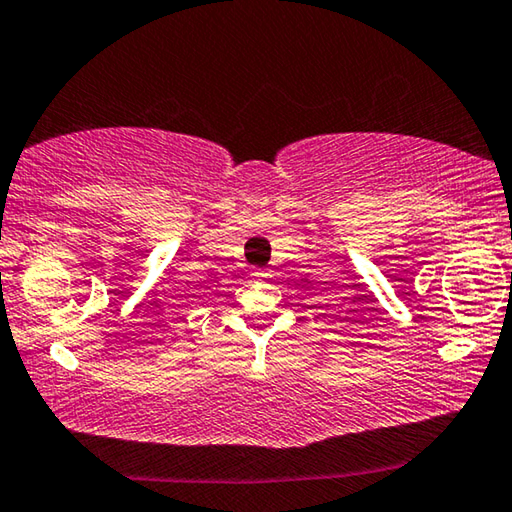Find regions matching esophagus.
Instances as JSON below:
<instances>
[{"instance_id":"1","label":"esophagus","mask_w":512,"mask_h":512,"mask_svg":"<svg viewBox=\"0 0 512 512\" xmlns=\"http://www.w3.org/2000/svg\"><path fill=\"white\" fill-rule=\"evenodd\" d=\"M250 275H253V277H255V280H259V282H264V280H268V275H271V273H268V271H266V268H255V271H253V273H250Z\"/></svg>"}]
</instances>
